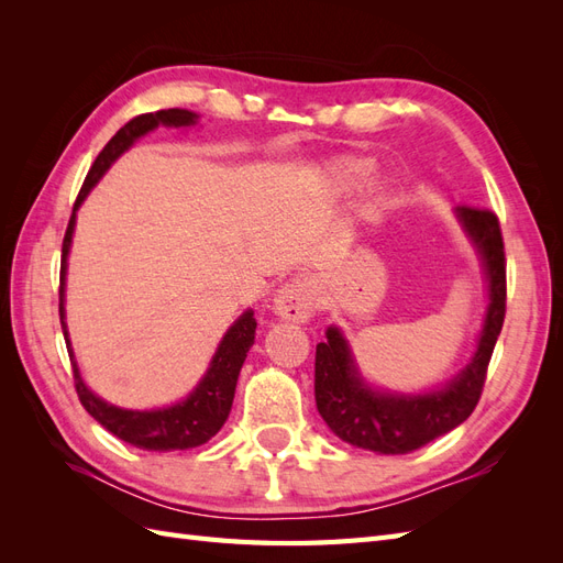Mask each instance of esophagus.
Listing matches in <instances>:
<instances>
[{"label": "esophagus", "mask_w": 563, "mask_h": 563, "mask_svg": "<svg viewBox=\"0 0 563 563\" xmlns=\"http://www.w3.org/2000/svg\"><path fill=\"white\" fill-rule=\"evenodd\" d=\"M317 300H319L317 282H312V279H291V282H286L277 291L275 302H272V310H275V314L286 319V321L305 323L314 314Z\"/></svg>", "instance_id": "obj_1"}]
</instances>
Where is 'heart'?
Wrapping results in <instances>:
<instances>
[{"instance_id": "b5f03b06", "label": "heart", "mask_w": 563, "mask_h": 563, "mask_svg": "<svg viewBox=\"0 0 563 563\" xmlns=\"http://www.w3.org/2000/svg\"><path fill=\"white\" fill-rule=\"evenodd\" d=\"M371 172H373V164L368 159L340 157L329 168V180L335 190L350 192V190H356V187H362L368 180Z\"/></svg>"}]
</instances>
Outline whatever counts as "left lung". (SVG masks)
Returning <instances> with one entry per match:
<instances>
[{"mask_svg":"<svg viewBox=\"0 0 563 563\" xmlns=\"http://www.w3.org/2000/svg\"><path fill=\"white\" fill-rule=\"evenodd\" d=\"M455 218L479 255L488 305L470 364L446 385L430 391L378 389L362 376L347 338L338 327L327 329L317 345L314 399L331 432L356 449L385 455L411 453L465 422L482 397L486 368L505 321V246L496 213L455 207Z\"/></svg>","mask_w":563,"mask_h":563,"instance_id":"obj_1","label":"left lung"}]
</instances>
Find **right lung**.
<instances>
[{
  "label": "right lung",
  "instance_id": "1",
  "mask_svg": "<svg viewBox=\"0 0 563 563\" xmlns=\"http://www.w3.org/2000/svg\"><path fill=\"white\" fill-rule=\"evenodd\" d=\"M199 122V114L190 110H159V112H150V114H139L133 117L129 124L119 129L110 143L100 150V155L96 157L91 172L84 180L79 197L75 201V209L70 216V223H67V232L63 240V258H60V327L65 335V345L67 354H70L73 362V376H75V387L81 406L87 408L89 416L98 420L108 432H112L117 439L126 441V444L143 449V451H185V449H195L207 444L211 437L218 434V430L223 428L232 399H234V389H236V378H240V371L244 366L246 352L251 350L253 340H255V323L253 310H246L240 314L232 327L225 331L223 340L211 356V364L203 373L197 387L187 395L185 399L172 404V406H162V408H150V411H133V408H119L114 404H108L106 399H100L98 395L87 387L84 383L73 343H70V333H67V323H65V279H67V255H70L73 246V234H75V223H77V211L84 203V199L89 197V192L96 187V183L106 176L108 168L124 155V152L143 139L145 133L155 131L157 126H195Z\"/></svg>",
  "mask_w": 563,
  "mask_h": 563
}]
</instances>
